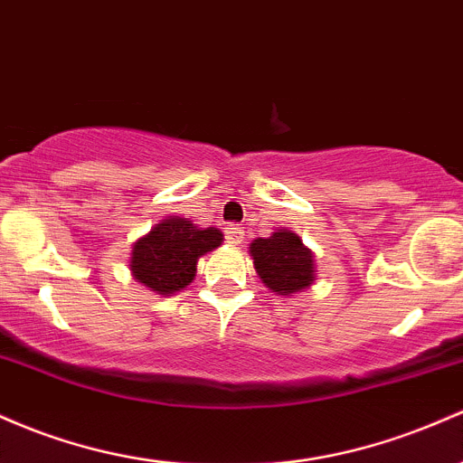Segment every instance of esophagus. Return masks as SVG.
Listing matches in <instances>:
<instances>
[{
  "label": "esophagus",
  "mask_w": 463,
  "mask_h": 463,
  "mask_svg": "<svg viewBox=\"0 0 463 463\" xmlns=\"http://www.w3.org/2000/svg\"><path fill=\"white\" fill-rule=\"evenodd\" d=\"M223 232H226V241L231 243V246H240L243 241V231L240 226H228Z\"/></svg>",
  "instance_id": "esophagus-1"
}]
</instances>
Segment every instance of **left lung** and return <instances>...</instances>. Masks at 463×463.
<instances>
[{
    "mask_svg": "<svg viewBox=\"0 0 463 463\" xmlns=\"http://www.w3.org/2000/svg\"><path fill=\"white\" fill-rule=\"evenodd\" d=\"M248 252L263 286L279 297L306 292L317 281L314 252L288 228H279L270 237H257Z\"/></svg>",
    "mask_w": 463,
    "mask_h": 463,
    "instance_id": "8db88e82",
    "label": "left lung"
}]
</instances>
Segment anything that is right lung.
Masks as SVG:
<instances>
[{
	"instance_id": "right-lung-1",
	"label": "right lung",
	"mask_w": 463,
	"mask_h": 463,
	"mask_svg": "<svg viewBox=\"0 0 463 463\" xmlns=\"http://www.w3.org/2000/svg\"><path fill=\"white\" fill-rule=\"evenodd\" d=\"M222 241L220 228H200L186 217L169 215L134 241L131 277L160 297H174L193 283L200 257L220 248Z\"/></svg>"
}]
</instances>
